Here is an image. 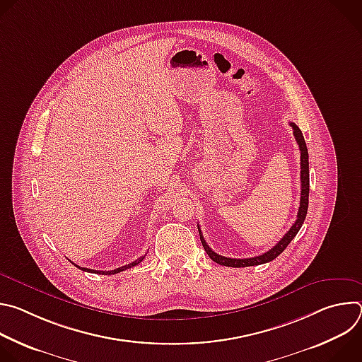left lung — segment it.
I'll return each mask as SVG.
<instances>
[{"label":"left lung","instance_id":"obj_1","mask_svg":"<svg viewBox=\"0 0 362 362\" xmlns=\"http://www.w3.org/2000/svg\"><path fill=\"white\" fill-rule=\"evenodd\" d=\"M291 127L293 129V136L296 139V143L299 144V150H300V202H299V211L296 215V221L295 223L291 226V229L285 233V236L274 246L271 247L268 252L259 255V256H255V257H246V259H235V257H226L222 255H218L216 252H214L209 245L206 243L200 228H199V235H200V240L202 245L206 250V253L209 255L211 259L219 265L223 267H232V268H245V267H255V265H261V264H267L274 261L276 256H279L285 247L291 243V240L296 236V233L299 232L305 218H306V212H308V197H309V162H308V148L305 144V139L302 136L300 129L295 124V123H289Z\"/></svg>","mask_w":362,"mask_h":362}]
</instances>
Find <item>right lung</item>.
I'll list each match as a JSON object with an SVG mask.
<instances>
[{"label": "right lung", "instance_id": "obj_1", "mask_svg": "<svg viewBox=\"0 0 362 362\" xmlns=\"http://www.w3.org/2000/svg\"><path fill=\"white\" fill-rule=\"evenodd\" d=\"M144 256H146V255H144ZM144 256H140L139 259H136L134 262H132V264H129V265H124V267H120V268L113 269V271H94V269H88V268H81V267H78V265H76V264H74V267H77L78 269H81V271H84V272H93V274H98V275H115V274H119V272H122V271H126V269H129V268H132V267L139 265V264L144 259Z\"/></svg>", "mask_w": 362, "mask_h": 362}]
</instances>
